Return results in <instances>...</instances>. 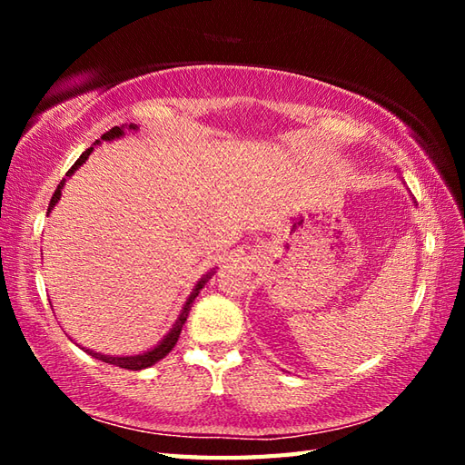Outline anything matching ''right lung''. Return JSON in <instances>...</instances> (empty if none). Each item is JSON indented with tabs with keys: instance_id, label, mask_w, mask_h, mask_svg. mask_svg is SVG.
I'll return each instance as SVG.
<instances>
[{
	"instance_id": "add662e5",
	"label": "right lung",
	"mask_w": 465,
	"mask_h": 465,
	"mask_svg": "<svg viewBox=\"0 0 465 465\" xmlns=\"http://www.w3.org/2000/svg\"><path fill=\"white\" fill-rule=\"evenodd\" d=\"M132 130H135V125H130ZM122 135V127H112L110 132H105L104 135H102V140H114V137H120ZM94 152V147H90V150H85L80 157H77V162L72 165V170L67 172V175H72L77 167H80L85 160H87V155H90ZM64 183H65V180H62L57 183V190L54 192V195H52V200H49V207H47V213L52 212V207L57 203V200H59V195H62V187H64ZM203 283H205V280H202L200 283L195 285V292H193V295L190 300H187V303H185V308H183V312H182V315H180V320H177V323L173 325V330L165 335V340L157 345V348H153L152 351H145V353H140V355H132V358H107V355H102V353H94V351H90V355H94V358H97V360H102V361H105V363H114V365H120V368H124V370H134V371H137V370H143V368H150V365H153L155 361H160L162 358H165L167 353L172 351V348L173 345L177 343V338H180V333H182V328H183V323H185V318H187V312H190V305H192V302L195 300V295H197V292H200L202 288H203Z\"/></svg>"
}]
</instances>
